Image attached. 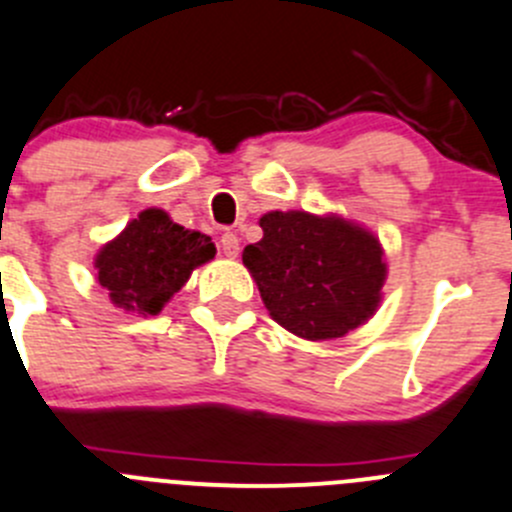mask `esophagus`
Masks as SVG:
<instances>
[{"label":"esophagus","mask_w":512,"mask_h":512,"mask_svg":"<svg viewBox=\"0 0 512 512\" xmlns=\"http://www.w3.org/2000/svg\"><path fill=\"white\" fill-rule=\"evenodd\" d=\"M221 251L226 253V256H238V236L233 231H226L221 236Z\"/></svg>","instance_id":"obj_1"}]
</instances>
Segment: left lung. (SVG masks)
<instances>
[{
  "label": "left lung",
  "instance_id": "1",
  "mask_svg": "<svg viewBox=\"0 0 512 512\" xmlns=\"http://www.w3.org/2000/svg\"><path fill=\"white\" fill-rule=\"evenodd\" d=\"M243 264L276 321L296 337L337 339L374 314L387 266L379 241L342 218L266 213Z\"/></svg>",
  "mask_w": 512,
  "mask_h": 512
}]
</instances>
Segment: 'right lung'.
<instances>
[{
  "mask_svg": "<svg viewBox=\"0 0 512 512\" xmlns=\"http://www.w3.org/2000/svg\"><path fill=\"white\" fill-rule=\"evenodd\" d=\"M213 256L211 238L186 231L168 213L150 208L102 248L95 264L97 281L113 304L138 314H158L191 271Z\"/></svg>",
  "mask_w": 512,
  "mask_h": 512,
  "instance_id": "add662e5",
  "label": "right lung"
}]
</instances>
